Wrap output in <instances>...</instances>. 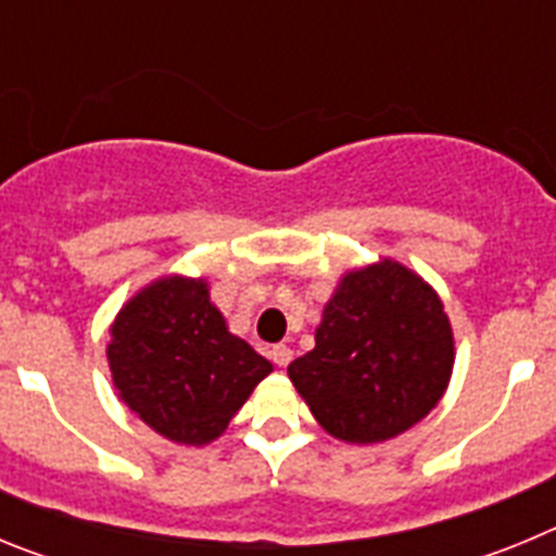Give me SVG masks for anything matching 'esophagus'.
<instances>
[{"instance_id": "1", "label": "esophagus", "mask_w": 556, "mask_h": 556, "mask_svg": "<svg viewBox=\"0 0 556 556\" xmlns=\"http://www.w3.org/2000/svg\"><path fill=\"white\" fill-rule=\"evenodd\" d=\"M269 358H273V362L278 367H287L289 362H292V348H289V345H275L273 351H269Z\"/></svg>"}]
</instances>
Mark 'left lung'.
<instances>
[{"instance_id": "left-lung-1", "label": "left lung", "mask_w": 556, "mask_h": 556, "mask_svg": "<svg viewBox=\"0 0 556 556\" xmlns=\"http://www.w3.org/2000/svg\"><path fill=\"white\" fill-rule=\"evenodd\" d=\"M454 370V331L440 294L381 258L342 275L314 348L289 365L317 424L342 443H384L420 424Z\"/></svg>"}]
</instances>
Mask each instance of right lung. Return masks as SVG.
Instances as JSON below:
<instances>
[{
	"mask_svg": "<svg viewBox=\"0 0 556 556\" xmlns=\"http://www.w3.org/2000/svg\"><path fill=\"white\" fill-rule=\"evenodd\" d=\"M113 387L152 431L180 445H208L273 372L228 331L205 278L166 275L136 292L111 326Z\"/></svg>",
	"mask_w": 556,
	"mask_h": 556,
	"instance_id": "obj_1",
	"label": "right lung"
}]
</instances>
